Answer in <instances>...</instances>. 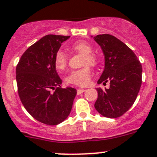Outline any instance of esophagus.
Here are the masks:
<instances>
[{
    "instance_id": "34e87169",
    "label": "esophagus",
    "mask_w": 157,
    "mask_h": 157,
    "mask_svg": "<svg viewBox=\"0 0 157 157\" xmlns=\"http://www.w3.org/2000/svg\"><path fill=\"white\" fill-rule=\"evenodd\" d=\"M84 91H85V89H83V88L77 89V94H80L81 93L84 92Z\"/></svg>"
}]
</instances>
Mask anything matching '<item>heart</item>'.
Wrapping results in <instances>:
<instances>
[{
    "label": "heart",
    "instance_id": "obj_1",
    "mask_svg": "<svg viewBox=\"0 0 157 157\" xmlns=\"http://www.w3.org/2000/svg\"><path fill=\"white\" fill-rule=\"evenodd\" d=\"M73 48L76 52L84 55L82 60L83 68L77 70H73L69 73L66 77V81L67 84L72 85L86 87L91 82V69L87 66H94L98 63V59L95 55L93 53V48L91 44L86 41H77L73 44ZM68 63V56L66 52L63 50H59L55 55V65L57 70L63 71L67 66Z\"/></svg>",
    "mask_w": 157,
    "mask_h": 157
}]
</instances>
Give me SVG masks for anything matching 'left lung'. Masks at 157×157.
Here are the masks:
<instances>
[{
    "instance_id": "left-lung-1",
    "label": "left lung",
    "mask_w": 157,
    "mask_h": 157,
    "mask_svg": "<svg viewBox=\"0 0 157 157\" xmlns=\"http://www.w3.org/2000/svg\"><path fill=\"white\" fill-rule=\"evenodd\" d=\"M93 38L105 56V68L98 84L109 82V89H96L94 108L103 117L117 118L136 100L142 85V64L133 51L114 36L100 34Z\"/></svg>"
}]
</instances>
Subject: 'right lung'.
<instances>
[{"mask_svg":"<svg viewBox=\"0 0 157 157\" xmlns=\"http://www.w3.org/2000/svg\"><path fill=\"white\" fill-rule=\"evenodd\" d=\"M69 38L53 34L43 36L24 52L16 66L22 105L34 119L48 125H57L68 117L77 94L73 87L62 88L55 65V55Z\"/></svg>","mask_w":157,"mask_h":157,"instance_id":"right-lung-1","label":"right lung"}]
</instances>
